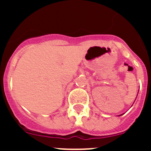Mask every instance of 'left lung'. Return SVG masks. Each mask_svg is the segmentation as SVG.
<instances>
[{"label":"left lung","mask_w":151,"mask_h":151,"mask_svg":"<svg viewBox=\"0 0 151 151\" xmlns=\"http://www.w3.org/2000/svg\"><path fill=\"white\" fill-rule=\"evenodd\" d=\"M119 116H121V115H119Z\"/></svg>","instance_id":"8db88e82"}]
</instances>
